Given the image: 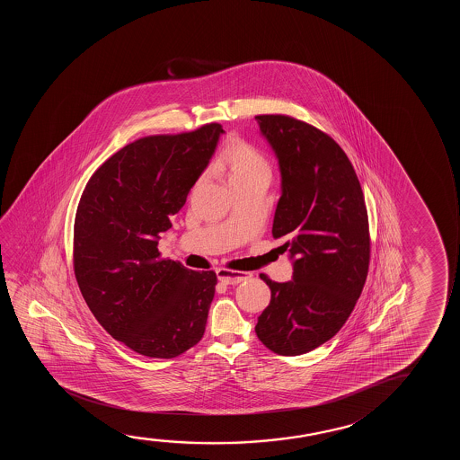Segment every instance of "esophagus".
Returning a JSON list of instances; mask_svg holds the SVG:
<instances>
[{
  "mask_svg": "<svg viewBox=\"0 0 460 460\" xmlns=\"http://www.w3.org/2000/svg\"><path fill=\"white\" fill-rule=\"evenodd\" d=\"M250 273H240V271L226 270V269H218L217 270V278L223 284H239L245 281L246 278H250Z\"/></svg>",
  "mask_w": 460,
  "mask_h": 460,
  "instance_id": "obj_1",
  "label": "esophagus"
}]
</instances>
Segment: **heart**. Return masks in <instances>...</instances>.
<instances>
[{
  "label": "heart",
  "instance_id": "heart-1",
  "mask_svg": "<svg viewBox=\"0 0 460 460\" xmlns=\"http://www.w3.org/2000/svg\"><path fill=\"white\" fill-rule=\"evenodd\" d=\"M223 162L229 170L231 182L254 174L270 176V168L264 155L256 147L240 139H233L227 143L223 151Z\"/></svg>",
  "mask_w": 460,
  "mask_h": 460
}]
</instances>
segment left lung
Here are the masks:
<instances>
[{"label":"left lung","mask_w":460,"mask_h":460,"mask_svg":"<svg viewBox=\"0 0 460 460\" xmlns=\"http://www.w3.org/2000/svg\"><path fill=\"white\" fill-rule=\"evenodd\" d=\"M281 174L273 237H286L292 279L270 288L256 334L271 352L296 357L332 340L365 286L369 226L350 160L334 139L281 114L256 116Z\"/></svg>","instance_id":"1"}]
</instances>
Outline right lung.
Segmentation results:
<instances>
[{
  "instance_id": "add662e5",
  "label": "right lung",
  "mask_w": 460,
  "mask_h": 460,
  "mask_svg": "<svg viewBox=\"0 0 460 460\" xmlns=\"http://www.w3.org/2000/svg\"><path fill=\"white\" fill-rule=\"evenodd\" d=\"M225 130L137 139L89 179L76 208L74 267L102 327L151 358H174L201 341L214 271L160 259L158 239L208 168Z\"/></svg>"
}]
</instances>
